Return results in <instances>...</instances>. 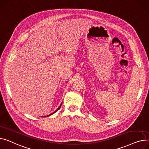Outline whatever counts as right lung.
<instances>
[{"mask_svg": "<svg viewBox=\"0 0 149 149\" xmlns=\"http://www.w3.org/2000/svg\"><path fill=\"white\" fill-rule=\"evenodd\" d=\"M61 104H62V103H61V105H60V106L59 107V108H58V109H56V111H54V112L53 113H50V114H49V115H47V116H44L43 117H49V116H51V115H52V114H54V113H55L56 112H57V111H58V110L59 109V108H61Z\"/></svg>", "mask_w": 149, "mask_h": 149, "instance_id": "1", "label": "right lung"}]
</instances>
